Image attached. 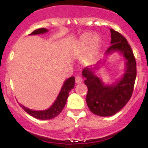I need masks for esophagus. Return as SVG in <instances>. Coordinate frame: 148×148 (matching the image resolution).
<instances>
[{
    "label": "esophagus",
    "mask_w": 148,
    "mask_h": 148,
    "mask_svg": "<svg viewBox=\"0 0 148 148\" xmlns=\"http://www.w3.org/2000/svg\"><path fill=\"white\" fill-rule=\"evenodd\" d=\"M83 81V79L81 77V76H76L75 78V82L76 84H81V82Z\"/></svg>",
    "instance_id": "1"
}]
</instances>
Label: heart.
Instances as JSON below:
<instances>
[{
	"label": "heart",
	"instance_id": "1",
	"mask_svg": "<svg viewBox=\"0 0 148 148\" xmlns=\"http://www.w3.org/2000/svg\"><path fill=\"white\" fill-rule=\"evenodd\" d=\"M100 44L101 39L99 35H95L92 36V33H85L75 42L74 49L80 54L86 53L88 50L87 60L92 61L97 55Z\"/></svg>",
	"mask_w": 148,
	"mask_h": 148
}]
</instances>
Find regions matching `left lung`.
Returning a JSON list of instances; mask_svg holds the SVG:
<instances>
[{"mask_svg":"<svg viewBox=\"0 0 148 148\" xmlns=\"http://www.w3.org/2000/svg\"><path fill=\"white\" fill-rule=\"evenodd\" d=\"M111 46L106 50L105 56L118 53L125 59V72L120 79L112 84H105L96 74L104 60L93 67H86L82 71L84 83L88 87L86 102L92 113L102 117L115 115L123 108L132 97L136 77V62L133 51L125 37L110 28Z\"/></svg>","mask_w":148,"mask_h":148,"instance_id":"8db88e82","label":"left lung"}]
</instances>
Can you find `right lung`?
I'll list each match as a JSON object with an SVG mask.
<instances>
[{"mask_svg":"<svg viewBox=\"0 0 148 148\" xmlns=\"http://www.w3.org/2000/svg\"><path fill=\"white\" fill-rule=\"evenodd\" d=\"M47 32H49V30H47V28H39V29L34 30L33 33H30L29 35H41V34H45ZM74 84H75L74 76L69 77V79L65 80L56 101L47 109L43 110V111H35V110H32L27 108V107L24 106L21 103H19V106L27 113H28L34 118L39 119V120H50V119H53L58 116L60 114V112L62 111L66 103V101H67V97L69 96V91L74 88Z\"/></svg>","mask_w":148,"mask_h":148,"instance_id":"1","label":"right lung"}]
</instances>
